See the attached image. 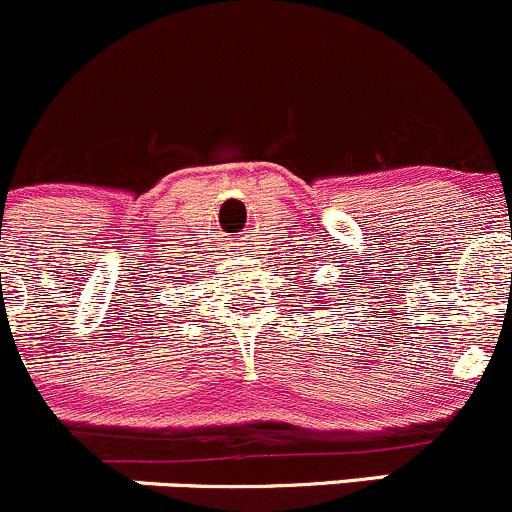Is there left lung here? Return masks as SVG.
I'll use <instances>...</instances> for the list:
<instances>
[{
    "instance_id": "obj_1",
    "label": "left lung",
    "mask_w": 512,
    "mask_h": 512,
    "mask_svg": "<svg viewBox=\"0 0 512 512\" xmlns=\"http://www.w3.org/2000/svg\"><path fill=\"white\" fill-rule=\"evenodd\" d=\"M313 298H318V296H316V293H313Z\"/></svg>"
}]
</instances>
